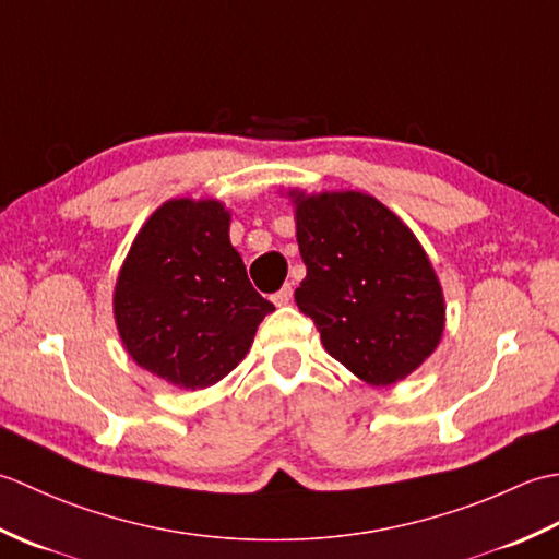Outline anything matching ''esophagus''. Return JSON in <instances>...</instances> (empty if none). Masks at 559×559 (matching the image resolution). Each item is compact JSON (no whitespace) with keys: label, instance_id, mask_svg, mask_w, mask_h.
<instances>
[{"label":"esophagus","instance_id":"1","mask_svg":"<svg viewBox=\"0 0 559 559\" xmlns=\"http://www.w3.org/2000/svg\"><path fill=\"white\" fill-rule=\"evenodd\" d=\"M273 305H278V307H286L290 300H293V286L290 283H286V286H283L276 295H273Z\"/></svg>","mask_w":559,"mask_h":559}]
</instances>
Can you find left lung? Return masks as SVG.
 Segmentation results:
<instances>
[{"instance_id": "1", "label": "left lung", "mask_w": 559, "mask_h": 559, "mask_svg": "<svg viewBox=\"0 0 559 559\" xmlns=\"http://www.w3.org/2000/svg\"><path fill=\"white\" fill-rule=\"evenodd\" d=\"M307 276L295 290L331 358L372 386L430 358L444 295L425 249L382 201L362 192H288Z\"/></svg>"}]
</instances>
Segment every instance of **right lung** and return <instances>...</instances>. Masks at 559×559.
<instances>
[{"mask_svg":"<svg viewBox=\"0 0 559 559\" xmlns=\"http://www.w3.org/2000/svg\"><path fill=\"white\" fill-rule=\"evenodd\" d=\"M228 230L230 211L221 201H165L117 276L115 322L127 353L180 389H206L233 372L273 312Z\"/></svg>","mask_w":559,"mask_h":559,"instance_id":"obj_1","label":"right lung"}]
</instances>
